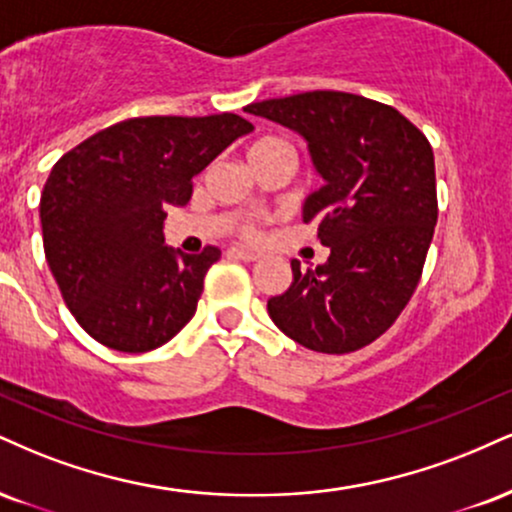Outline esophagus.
I'll return each mask as SVG.
<instances>
[{
  "label": "esophagus",
  "mask_w": 512,
  "mask_h": 512,
  "mask_svg": "<svg viewBox=\"0 0 512 512\" xmlns=\"http://www.w3.org/2000/svg\"><path fill=\"white\" fill-rule=\"evenodd\" d=\"M226 255L233 257V260H243V262L260 260V252H255V250H250V248H243V245H231V248L226 250Z\"/></svg>",
  "instance_id": "obj_1"
}]
</instances>
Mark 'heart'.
<instances>
[{"label": "heart", "instance_id": "obj_1", "mask_svg": "<svg viewBox=\"0 0 512 512\" xmlns=\"http://www.w3.org/2000/svg\"><path fill=\"white\" fill-rule=\"evenodd\" d=\"M274 143H279V140H274V138H264V140H260V143L252 145L250 150H260V147H267V145H274ZM252 231H255V226H252V224L245 226V233H252Z\"/></svg>", "mask_w": 512, "mask_h": 512}]
</instances>
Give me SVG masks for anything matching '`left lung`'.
<instances>
[{
    "label": "left lung",
    "instance_id": "1",
    "mask_svg": "<svg viewBox=\"0 0 512 512\" xmlns=\"http://www.w3.org/2000/svg\"><path fill=\"white\" fill-rule=\"evenodd\" d=\"M291 128L307 143L324 186L305 197L329 260L300 269L269 298L272 322L317 353H353L396 322L420 283L436 217L434 152L403 114L336 90L245 107Z\"/></svg>",
    "mask_w": 512,
    "mask_h": 512
}]
</instances>
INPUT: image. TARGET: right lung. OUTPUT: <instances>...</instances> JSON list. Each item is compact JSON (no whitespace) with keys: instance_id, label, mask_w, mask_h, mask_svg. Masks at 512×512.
<instances>
[{"instance_id":"right-lung-1","label":"right lung","mask_w":512,"mask_h":512,"mask_svg":"<svg viewBox=\"0 0 512 512\" xmlns=\"http://www.w3.org/2000/svg\"><path fill=\"white\" fill-rule=\"evenodd\" d=\"M252 123L238 114L143 116L104 128L54 164L40 197L45 257L76 322L102 346L147 353L193 319L219 248L164 245L166 207Z\"/></svg>"}]
</instances>
